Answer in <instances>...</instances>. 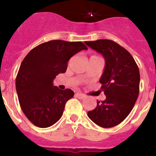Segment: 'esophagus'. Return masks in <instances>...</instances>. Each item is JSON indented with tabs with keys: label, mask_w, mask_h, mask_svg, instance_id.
<instances>
[{
	"label": "esophagus",
	"mask_w": 156,
	"mask_h": 156,
	"mask_svg": "<svg viewBox=\"0 0 156 156\" xmlns=\"http://www.w3.org/2000/svg\"><path fill=\"white\" fill-rule=\"evenodd\" d=\"M75 96L77 98H78V99H84L86 97V95L82 94V93H76Z\"/></svg>",
	"instance_id": "34e87169"
}]
</instances>
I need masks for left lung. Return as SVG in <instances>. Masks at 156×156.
Returning a JSON list of instances; mask_svg holds the SVG:
<instances>
[{
	"label": "left lung",
	"mask_w": 156,
	"mask_h": 156,
	"mask_svg": "<svg viewBox=\"0 0 156 156\" xmlns=\"http://www.w3.org/2000/svg\"><path fill=\"white\" fill-rule=\"evenodd\" d=\"M85 44L105 59V68L100 79L106 100L98 101L87 112L91 121L104 128L117 126L132 111L139 94L140 73L131 54L112 40H98Z\"/></svg>",
	"instance_id": "1"
}]
</instances>
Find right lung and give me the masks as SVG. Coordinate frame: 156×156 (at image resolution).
Instances as JSON below:
<instances>
[{
    "label": "right lung",
    "instance_id": "1",
    "mask_svg": "<svg viewBox=\"0 0 156 156\" xmlns=\"http://www.w3.org/2000/svg\"><path fill=\"white\" fill-rule=\"evenodd\" d=\"M87 49L80 41L51 40L34 48L23 59L16 78V90L23 113L35 126L47 128L60 120L74 93L54 87V78L66 72L74 54Z\"/></svg>",
    "mask_w": 156,
    "mask_h": 156
}]
</instances>
